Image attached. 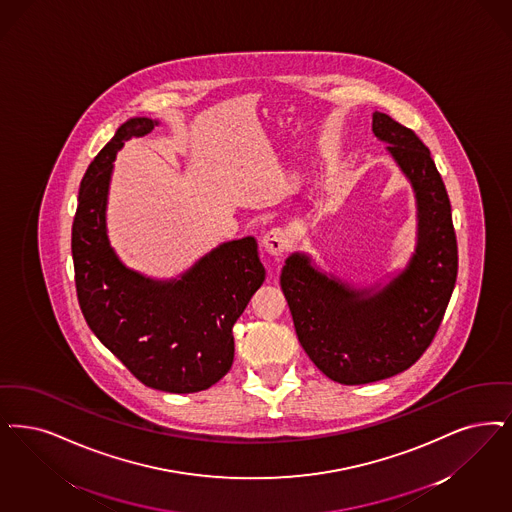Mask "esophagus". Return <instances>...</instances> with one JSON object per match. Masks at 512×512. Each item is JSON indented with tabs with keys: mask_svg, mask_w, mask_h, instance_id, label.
<instances>
[{
	"mask_svg": "<svg viewBox=\"0 0 512 512\" xmlns=\"http://www.w3.org/2000/svg\"><path fill=\"white\" fill-rule=\"evenodd\" d=\"M287 246H289V238L282 228H270L263 236V247L268 255L280 257L284 255Z\"/></svg>",
	"mask_w": 512,
	"mask_h": 512,
	"instance_id": "1",
	"label": "esophagus"
}]
</instances>
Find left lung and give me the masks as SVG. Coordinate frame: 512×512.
<instances>
[{
    "instance_id": "8db88e82",
    "label": "left lung",
    "mask_w": 512,
    "mask_h": 512,
    "mask_svg": "<svg viewBox=\"0 0 512 512\" xmlns=\"http://www.w3.org/2000/svg\"><path fill=\"white\" fill-rule=\"evenodd\" d=\"M373 133L413 186L417 246L408 266L381 289H354L293 253L280 286L299 343L329 379L366 385L411 368L442 324L457 280V238L444 181L423 141L373 112Z\"/></svg>"
}]
</instances>
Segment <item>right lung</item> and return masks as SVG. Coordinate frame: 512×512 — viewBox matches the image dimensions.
I'll return each instance as SVG.
<instances>
[{"label": "right lung", "instance_id": "add662e5", "mask_svg": "<svg viewBox=\"0 0 512 512\" xmlns=\"http://www.w3.org/2000/svg\"><path fill=\"white\" fill-rule=\"evenodd\" d=\"M158 122L131 118L87 167L72 225V259L83 318L99 341L150 389L188 394L223 379L234 360L232 328L265 282L253 236L215 247L181 280L129 270L106 236L116 152Z\"/></svg>", "mask_w": 512, "mask_h": 512}]
</instances>
